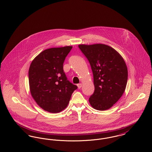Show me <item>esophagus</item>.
Listing matches in <instances>:
<instances>
[{"instance_id":"esophagus-1","label":"esophagus","mask_w":152,"mask_h":152,"mask_svg":"<svg viewBox=\"0 0 152 152\" xmlns=\"http://www.w3.org/2000/svg\"><path fill=\"white\" fill-rule=\"evenodd\" d=\"M77 87H78V88L79 89H80V88H81V87H82V83H80V84H78L77 85Z\"/></svg>"}]
</instances>
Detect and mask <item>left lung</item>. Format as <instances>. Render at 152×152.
Masks as SVG:
<instances>
[{"instance_id":"1","label":"left lung","mask_w":152,"mask_h":152,"mask_svg":"<svg viewBox=\"0 0 152 152\" xmlns=\"http://www.w3.org/2000/svg\"><path fill=\"white\" fill-rule=\"evenodd\" d=\"M94 75V91L89 99L92 108L105 110L116 104L125 90L128 68L122 56L104 44H79Z\"/></svg>"}]
</instances>
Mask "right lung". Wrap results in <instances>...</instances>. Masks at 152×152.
I'll list each match as a JSON object with an SVG mask.
<instances>
[{
    "instance_id": "add662e5",
    "label": "right lung",
    "mask_w": 152,
    "mask_h": 152,
    "mask_svg": "<svg viewBox=\"0 0 152 152\" xmlns=\"http://www.w3.org/2000/svg\"><path fill=\"white\" fill-rule=\"evenodd\" d=\"M72 48L65 46L47 49L31 63L28 72L31 94L45 111L58 113L64 110L77 88L67 80L63 71L65 57Z\"/></svg>"
}]
</instances>
